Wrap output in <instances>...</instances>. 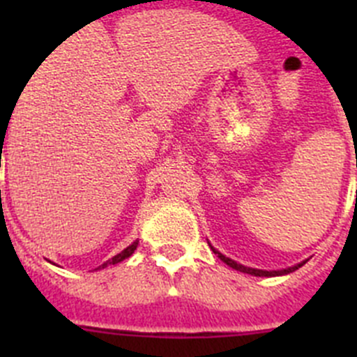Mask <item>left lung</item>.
<instances>
[{
  "instance_id": "left-lung-1",
  "label": "left lung",
  "mask_w": 357,
  "mask_h": 357,
  "mask_svg": "<svg viewBox=\"0 0 357 357\" xmlns=\"http://www.w3.org/2000/svg\"><path fill=\"white\" fill-rule=\"evenodd\" d=\"M213 248V247H211ZM214 254L220 257V259L223 261L225 264H229L230 268H234V270H238V272H243V273H250V275H255V277H277V275H286V273H291L295 272V270H298V268L302 266V264L305 263V261H302V263H298L296 266H289L286 268V270H272V272H266V270H257V268H248V266H243V264L236 263V261L229 259V257H225V255L222 254V252H218L216 248H213Z\"/></svg>"
}]
</instances>
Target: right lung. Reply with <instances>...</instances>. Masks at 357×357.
I'll list each match as a JSON object with an SVG mask.
<instances>
[{
	"mask_svg": "<svg viewBox=\"0 0 357 357\" xmlns=\"http://www.w3.org/2000/svg\"><path fill=\"white\" fill-rule=\"evenodd\" d=\"M137 245H139V241L135 239V241L132 243V245H128V247L125 248V250L119 252L118 255H114L112 259H109V261H107V263H103L100 268H105V266H109V264H118V263H121V261H125V259H127V257H130V255L134 254V250H135V248H137Z\"/></svg>",
	"mask_w": 357,
	"mask_h": 357,
	"instance_id": "right-lung-1",
	"label": "right lung"
}]
</instances>
